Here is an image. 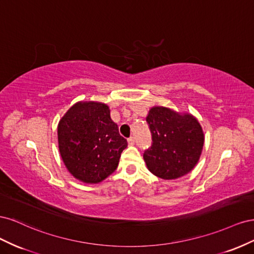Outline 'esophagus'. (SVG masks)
Returning <instances> with one entry per match:
<instances>
[{
	"label": "esophagus",
	"mask_w": 254,
	"mask_h": 254,
	"mask_svg": "<svg viewBox=\"0 0 254 254\" xmlns=\"http://www.w3.org/2000/svg\"><path fill=\"white\" fill-rule=\"evenodd\" d=\"M127 142H128L129 145H133L134 144V137L133 136H130L129 139L127 140Z\"/></svg>",
	"instance_id": "obj_1"
}]
</instances>
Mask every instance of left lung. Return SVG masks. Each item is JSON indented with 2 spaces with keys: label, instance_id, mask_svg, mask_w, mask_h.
Here are the masks:
<instances>
[{
  "label": "left lung",
  "instance_id": "1",
  "mask_svg": "<svg viewBox=\"0 0 254 254\" xmlns=\"http://www.w3.org/2000/svg\"><path fill=\"white\" fill-rule=\"evenodd\" d=\"M146 121L152 135L151 147L143 155L148 171L164 180L178 179L193 171L204 144L202 127L194 115L153 106Z\"/></svg>",
  "mask_w": 254,
  "mask_h": 254
}]
</instances>
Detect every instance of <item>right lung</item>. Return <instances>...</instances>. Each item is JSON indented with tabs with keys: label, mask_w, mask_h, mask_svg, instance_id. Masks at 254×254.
<instances>
[{
	"label": "right lung",
	"mask_w": 254,
	"mask_h": 254,
	"mask_svg": "<svg viewBox=\"0 0 254 254\" xmlns=\"http://www.w3.org/2000/svg\"><path fill=\"white\" fill-rule=\"evenodd\" d=\"M57 133L66 170L84 183L96 184L110 176L127 147L109 107L94 101L74 104L60 119Z\"/></svg>",
	"instance_id": "right-lung-1"
}]
</instances>
